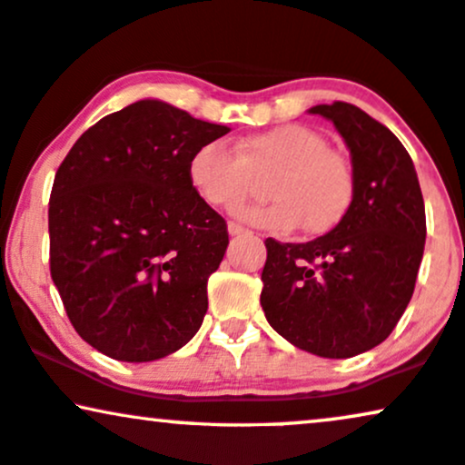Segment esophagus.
Listing matches in <instances>:
<instances>
[{
  "mask_svg": "<svg viewBox=\"0 0 465 465\" xmlns=\"http://www.w3.org/2000/svg\"><path fill=\"white\" fill-rule=\"evenodd\" d=\"M227 232H229V236H242V233H249V229H244L242 225H238V223L229 221L227 223Z\"/></svg>",
  "mask_w": 465,
  "mask_h": 465,
  "instance_id": "obj_1",
  "label": "esophagus"
}]
</instances>
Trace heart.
Wrapping results in <instances>:
<instances>
[{"label":"heart","mask_w":465,"mask_h":465,"mask_svg":"<svg viewBox=\"0 0 465 465\" xmlns=\"http://www.w3.org/2000/svg\"><path fill=\"white\" fill-rule=\"evenodd\" d=\"M193 191L216 210H236L270 175L272 202L240 213L251 225L287 233L301 225L324 233L348 214L356 191L350 158L328 148L324 134L304 124H279L238 141L233 152L223 141L199 145L186 164Z\"/></svg>","instance_id":"obj_1"}]
</instances>
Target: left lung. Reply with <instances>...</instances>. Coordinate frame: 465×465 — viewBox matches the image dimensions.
Instances as JSON below:
<instances>
[{"mask_svg": "<svg viewBox=\"0 0 465 465\" xmlns=\"http://www.w3.org/2000/svg\"><path fill=\"white\" fill-rule=\"evenodd\" d=\"M311 114L348 143L356 191L326 236L292 244L266 238L262 309L281 337L311 354L350 358L395 331L425 251V202L412 158L384 124L334 101Z\"/></svg>", "mask_w": 465, "mask_h": 465, "instance_id": "left-lung-1", "label": "left lung"}]
</instances>
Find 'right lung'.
Returning <instances> with one entry per match:
<instances>
[{"label":"right lung","instance_id":"1","mask_svg":"<svg viewBox=\"0 0 465 465\" xmlns=\"http://www.w3.org/2000/svg\"><path fill=\"white\" fill-rule=\"evenodd\" d=\"M229 128L161 101L115 111L76 139L53 180L49 268L79 337L109 358L150 362L195 337L227 223L186 164Z\"/></svg>","mask_w":465,"mask_h":465}]
</instances>
